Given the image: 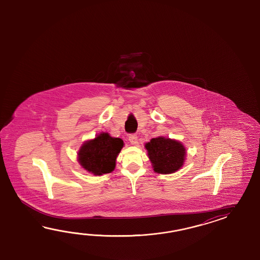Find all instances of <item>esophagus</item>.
Instances as JSON below:
<instances>
[{
    "instance_id": "1",
    "label": "esophagus",
    "mask_w": 260,
    "mask_h": 260,
    "mask_svg": "<svg viewBox=\"0 0 260 260\" xmlns=\"http://www.w3.org/2000/svg\"><path fill=\"white\" fill-rule=\"evenodd\" d=\"M129 141H130V143L132 144V145H136V144L138 143V137L136 135H131L129 137Z\"/></svg>"
}]
</instances>
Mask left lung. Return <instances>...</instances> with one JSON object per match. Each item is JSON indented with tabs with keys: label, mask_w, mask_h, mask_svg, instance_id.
<instances>
[{
	"label": "left lung",
	"mask_w": 260,
	"mask_h": 260,
	"mask_svg": "<svg viewBox=\"0 0 260 260\" xmlns=\"http://www.w3.org/2000/svg\"><path fill=\"white\" fill-rule=\"evenodd\" d=\"M153 171L158 174H173L185 162L186 148L176 139L158 137L145 144Z\"/></svg>",
	"instance_id": "obj_1"
}]
</instances>
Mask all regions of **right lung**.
Here are the masks:
<instances>
[{
  "label": "right lung",
  "mask_w": 260,
  "mask_h": 260,
  "mask_svg": "<svg viewBox=\"0 0 260 260\" xmlns=\"http://www.w3.org/2000/svg\"><path fill=\"white\" fill-rule=\"evenodd\" d=\"M123 147L121 138H112L107 132L90 139L78 151L77 160L84 170L94 176H102L115 169L116 159Z\"/></svg>",
  "instance_id": "add662e5"
}]
</instances>
